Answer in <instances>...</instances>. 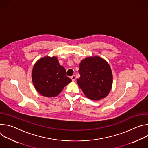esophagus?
Here are the masks:
<instances>
[{
    "label": "esophagus",
    "instance_id": "1",
    "mask_svg": "<svg viewBox=\"0 0 148 148\" xmlns=\"http://www.w3.org/2000/svg\"><path fill=\"white\" fill-rule=\"evenodd\" d=\"M71 79H72L73 81H75V76L74 75H72V76L71 77Z\"/></svg>",
    "mask_w": 148,
    "mask_h": 148
}]
</instances>
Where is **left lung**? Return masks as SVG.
<instances>
[{
  "mask_svg": "<svg viewBox=\"0 0 148 148\" xmlns=\"http://www.w3.org/2000/svg\"><path fill=\"white\" fill-rule=\"evenodd\" d=\"M77 79L78 86L87 98L99 100L107 97L112 84V74L108 62L99 57L82 60Z\"/></svg>",
  "mask_w": 148,
  "mask_h": 148,
  "instance_id": "1",
  "label": "left lung"
}]
</instances>
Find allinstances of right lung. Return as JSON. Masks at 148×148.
I'll list each match as a JSON object with an SVG mask.
<instances>
[{
    "mask_svg": "<svg viewBox=\"0 0 148 148\" xmlns=\"http://www.w3.org/2000/svg\"><path fill=\"white\" fill-rule=\"evenodd\" d=\"M32 77L37 92L46 97H56L71 81L56 57L39 60L34 66Z\"/></svg>",
    "mask_w": 148,
    "mask_h": 148,
    "instance_id": "obj_1",
    "label": "right lung"
}]
</instances>
